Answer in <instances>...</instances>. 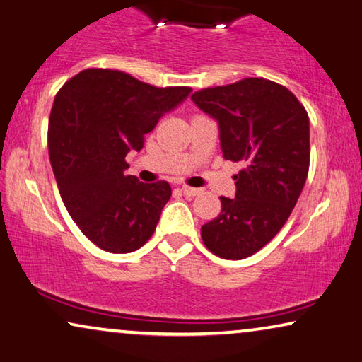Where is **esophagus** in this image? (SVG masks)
<instances>
[{
	"label": "esophagus",
	"instance_id": "esophagus-1",
	"mask_svg": "<svg viewBox=\"0 0 362 362\" xmlns=\"http://www.w3.org/2000/svg\"><path fill=\"white\" fill-rule=\"evenodd\" d=\"M180 190H182L183 195H187V197H195V195H198L199 192H202L199 188H193V187H187V185H183Z\"/></svg>",
	"mask_w": 362,
	"mask_h": 362
}]
</instances>
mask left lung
<instances>
[{
  "mask_svg": "<svg viewBox=\"0 0 362 362\" xmlns=\"http://www.w3.org/2000/svg\"><path fill=\"white\" fill-rule=\"evenodd\" d=\"M192 100L218 122L224 159L244 164L235 198L221 197L218 218L202 226L203 244L242 260L281 230L298 203L310 163L309 115L289 89L263 78L197 90Z\"/></svg>",
  "mask_w": 362,
  "mask_h": 362,
  "instance_id": "obj_1",
  "label": "left lung"
}]
</instances>
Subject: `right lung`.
<instances>
[{
	"label": "right lung",
	"instance_id": "add662e5",
	"mask_svg": "<svg viewBox=\"0 0 362 362\" xmlns=\"http://www.w3.org/2000/svg\"><path fill=\"white\" fill-rule=\"evenodd\" d=\"M190 93L102 68L84 69L58 90L48 122L52 169L69 216L99 249L134 252L154 234L170 185L127 175L125 158Z\"/></svg>",
	"mask_w": 362,
	"mask_h": 362
}]
</instances>
